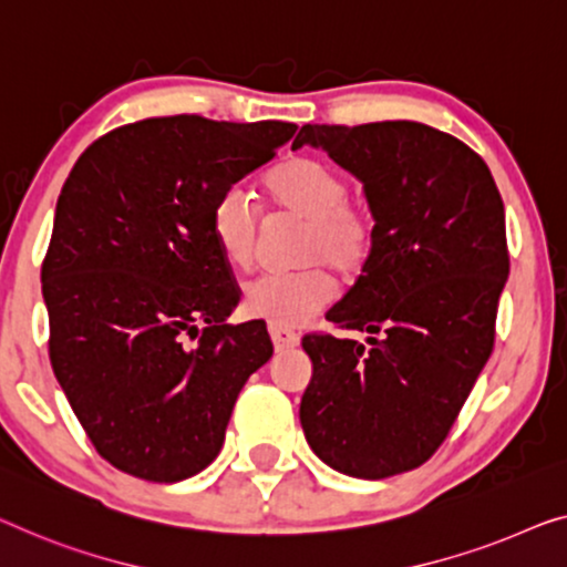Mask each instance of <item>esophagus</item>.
<instances>
[{"label": "esophagus", "mask_w": 567, "mask_h": 567, "mask_svg": "<svg viewBox=\"0 0 567 567\" xmlns=\"http://www.w3.org/2000/svg\"><path fill=\"white\" fill-rule=\"evenodd\" d=\"M269 336H272L275 351L295 349V346L300 343V336L295 333V331H290V328H282V326H269Z\"/></svg>", "instance_id": "esophagus-1"}]
</instances>
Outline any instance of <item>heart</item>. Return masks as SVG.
Masks as SVG:
<instances>
[{
	"instance_id": "b5f03b06",
	"label": "heart",
	"mask_w": 567,
	"mask_h": 567,
	"mask_svg": "<svg viewBox=\"0 0 567 567\" xmlns=\"http://www.w3.org/2000/svg\"><path fill=\"white\" fill-rule=\"evenodd\" d=\"M269 198L280 210L308 221L302 261H328L349 275L364 265L374 236V218L353 206L349 185L318 159H287L267 177ZM210 234L221 257L234 269H249L259 249V208L249 190L231 185L210 208ZM336 295V280L323 265L298 272H267L244 290V306L255 318L272 326L295 328L308 323Z\"/></svg>"
}]
</instances>
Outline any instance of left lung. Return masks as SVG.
I'll return each instance as SVG.
<instances>
[{
	"label": "left lung",
	"instance_id": "left-lung-1",
	"mask_svg": "<svg viewBox=\"0 0 567 567\" xmlns=\"http://www.w3.org/2000/svg\"><path fill=\"white\" fill-rule=\"evenodd\" d=\"M323 150L364 185L374 236L359 280L306 336L312 377L300 425L312 453L353 478L425 463L494 349L509 277L504 203L484 159L420 122L306 124L292 150Z\"/></svg>",
	"mask_w": 567,
	"mask_h": 567
}]
</instances>
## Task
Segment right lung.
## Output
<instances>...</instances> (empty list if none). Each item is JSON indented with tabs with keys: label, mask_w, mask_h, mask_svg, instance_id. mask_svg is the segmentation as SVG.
Instances as JSON below:
<instances>
[{
	"label": "right lung",
	"mask_w": 567,
	"mask_h": 567,
	"mask_svg": "<svg viewBox=\"0 0 567 567\" xmlns=\"http://www.w3.org/2000/svg\"><path fill=\"white\" fill-rule=\"evenodd\" d=\"M290 122L157 116L73 165L42 261L50 364L101 458L175 484L216 458L241 386L272 357L239 306L210 208L275 157Z\"/></svg>",
	"instance_id": "1"
}]
</instances>
